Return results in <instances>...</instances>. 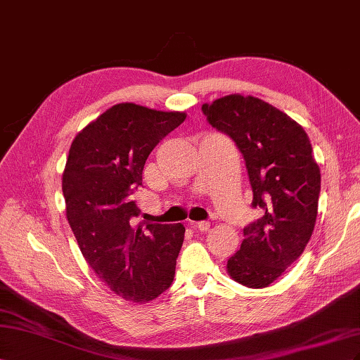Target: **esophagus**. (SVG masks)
<instances>
[{"instance_id":"1","label":"esophagus","mask_w":360,"mask_h":360,"mask_svg":"<svg viewBox=\"0 0 360 360\" xmlns=\"http://www.w3.org/2000/svg\"><path fill=\"white\" fill-rule=\"evenodd\" d=\"M191 226L194 229H198L200 232H207L210 229V223L208 221H196V223H191Z\"/></svg>"}]
</instances>
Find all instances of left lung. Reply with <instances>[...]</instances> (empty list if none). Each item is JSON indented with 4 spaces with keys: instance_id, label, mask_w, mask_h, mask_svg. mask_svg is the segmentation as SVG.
<instances>
[{
    "instance_id": "left-lung-1",
    "label": "left lung",
    "mask_w": 360,
    "mask_h": 360,
    "mask_svg": "<svg viewBox=\"0 0 360 360\" xmlns=\"http://www.w3.org/2000/svg\"><path fill=\"white\" fill-rule=\"evenodd\" d=\"M214 128L243 153L261 217L244 228L240 250L228 259L231 279L265 288L279 279L309 243L318 214L321 173L309 137L269 102L233 94L202 105Z\"/></svg>"
}]
</instances>
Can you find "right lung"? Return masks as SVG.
Masks as SVG:
<instances>
[{"mask_svg":"<svg viewBox=\"0 0 360 360\" xmlns=\"http://www.w3.org/2000/svg\"><path fill=\"white\" fill-rule=\"evenodd\" d=\"M186 117L122 102L81 129L69 149L61 190L70 229L90 269L129 302L155 300L173 282L186 228H143L132 193L152 149Z\"/></svg>","mask_w":360,"mask_h":360,"instance_id":"add662e5","label":"right lung"}]
</instances>
